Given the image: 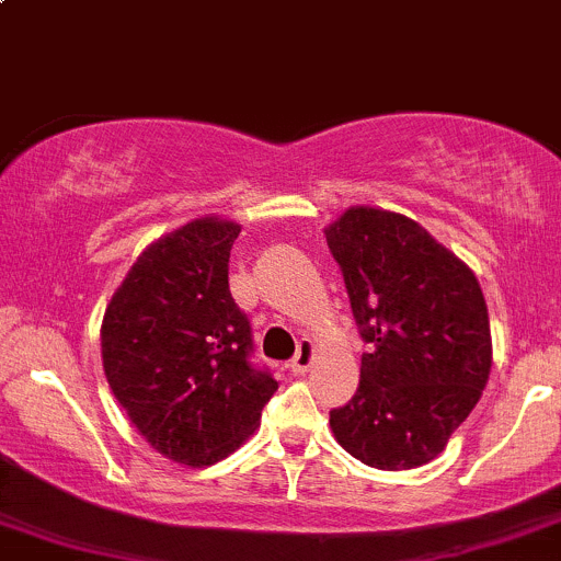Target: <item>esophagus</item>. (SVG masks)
I'll return each instance as SVG.
<instances>
[{
	"mask_svg": "<svg viewBox=\"0 0 561 561\" xmlns=\"http://www.w3.org/2000/svg\"><path fill=\"white\" fill-rule=\"evenodd\" d=\"M312 358H316V347H312V342H299L297 347V355L291 358V364H288V369L294 371V375H305L307 369H310Z\"/></svg>",
	"mask_w": 561,
	"mask_h": 561,
	"instance_id": "1",
	"label": "esophagus"
}]
</instances>
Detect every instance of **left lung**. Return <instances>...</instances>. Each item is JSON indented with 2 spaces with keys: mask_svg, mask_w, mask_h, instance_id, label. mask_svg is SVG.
Here are the masks:
<instances>
[{
  "mask_svg": "<svg viewBox=\"0 0 561 561\" xmlns=\"http://www.w3.org/2000/svg\"><path fill=\"white\" fill-rule=\"evenodd\" d=\"M327 243L369 353L358 390L329 423L379 471L431 462L481 399L492 366L484 294L466 262L393 210L353 206Z\"/></svg>",
  "mask_w": 561,
  "mask_h": 561,
  "instance_id": "obj_1",
  "label": "left lung"
}]
</instances>
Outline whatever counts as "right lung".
<instances>
[{
    "mask_svg": "<svg viewBox=\"0 0 561 561\" xmlns=\"http://www.w3.org/2000/svg\"><path fill=\"white\" fill-rule=\"evenodd\" d=\"M240 225L203 216L154 240L101 323L104 375L136 431L168 460L203 468L256 431L278 382L251 364L254 340L230 294Z\"/></svg>",
    "mask_w": 561,
    "mask_h": 561,
    "instance_id": "right-lung-1",
    "label": "right lung"
}]
</instances>
